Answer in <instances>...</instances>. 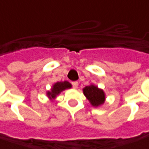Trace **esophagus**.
Listing matches in <instances>:
<instances>
[{
	"mask_svg": "<svg viewBox=\"0 0 149 149\" xmlns=\"http://www.w3.org/2000/svg\"><path fill=\"white\" fill-rule=\"evenodd\" d=\"M72 84V86H73L74 89H77V88L78 87V82H77V81H73Z\"/></svg>",
	"mask_w": 149,
	"mask_h": 149,
	"instance_id": "obj_1",
	"label": "esophagus"
}]
</instances>
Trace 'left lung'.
<instances>
[{
	"label": "left lung",
	"instance_id": "obj_1",
	"mask_svg": "<svg viewBox=\"0 0 149 149\" xmlns=\"http://www.w3.org/2000/svg\"><path fill=\"white\" fill-rule=\"evenodd\" d=\"M83 94L94 107H98L105 102V94L104 91L98 88L95 85H90L84 87Z\"/></svg>",
	"mask_w": 149,
	"mask_h": 149
}]
</instances>
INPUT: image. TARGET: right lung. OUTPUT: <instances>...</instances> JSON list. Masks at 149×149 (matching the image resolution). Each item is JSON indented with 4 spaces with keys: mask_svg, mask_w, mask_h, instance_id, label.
I'll return each instance as SVG.
<instances>
[{
    "mask_svg": "<svg viewBox=\"0 0 149 149\" xmlns=\"http://www.w3.org/2000/svg\"><path fill=\"white\" fill-rule=\"evenodd\" d=\"M72 87V85L68 81H58L54 83L53 87L51 88V91L47 92V95L50 100H54L56 98L57 95H58L63 91L66 89H69Z\"/></svg>",
    "mask_w": 149,
    "mask_h": 149,
    "instance_id": "right-lung-1",
    "label": "right lung"
}]
</instances>
